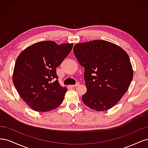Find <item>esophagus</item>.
Returning a JSON list of instances; mask_svg holds the SVG:
<instances>
[{"label":"esophagus","instance_id":"esophagus-1","mask_svg":"<svg viewBox=\"0 0 148 148\" xmlns=\"http://www.w3.org/2000/svg\"><path fill=\"white\" fill-rule=\"evenodd\" d=\"M79 86V83H77L76 84L72 85V87H73V88H76V87H77V86Z\"/></svg>","mask_w":148,"mask_h":148}]
</instances>
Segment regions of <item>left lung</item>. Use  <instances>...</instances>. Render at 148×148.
Listing matches in <instances>:
<instances>
[{"label": "left lung", "mask_w": 148, "mask_h": 148, "mask_svg": "<svg viewBox=\"0 0 148 148\" xmlns=\"http://www.w3.org/2000/svg\"><path fill=\"white\" fill-rule=\"evenodd\" d=\"M73 52L84 69L87 91L82 98L84 104L96 111L112 108L127 92L133 79L127 52L103 40L76 44Z\"/></svg>", "instance_id": "8db88e82"}]
</instances>
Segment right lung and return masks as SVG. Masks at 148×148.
I'll list each match as a JSON object with an SVG mask.
<instances>
[{
  "mask_svg": "<svg viewBox=\"0 0 148 148\" xmlns=\"http://www.w3.org/2000/svg\"><path fill=\"white\" fill-rule=\"evenodd\" d=\"M73 44L51 41L36 42L18 57L13 83L20 97L34 110L51 111L59 107L67 91L59 83L56 68L71 52Z\"/></svg>",
  "mask_w": 148,
  "mask_h": 148,
  "instance_id": "right-lung-1",
  "label": "right lung"
}]
</instances>
